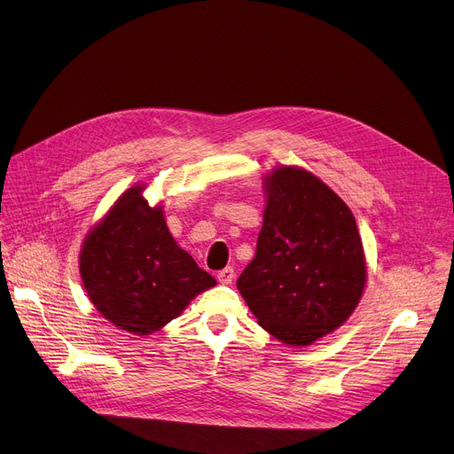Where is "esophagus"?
I'll return each instance as SVG.
<instances>
[{"label": "esophagus", "instance_id": "obj_1", "mask_svg": "<svg viewBox=\"0 0 454 454\" xmlns=\"http://www.w3.org/2000/svg\"><path fill=\"white\" fill-rule=\"evenodd\" d=\"M233 278H235V272H233L231 267H226V269H223V270L217 274V279H219L223 285H230V283L233 281Z\"/></svg>", "mask_w": 454, "mask_h": 454}]
</instances>
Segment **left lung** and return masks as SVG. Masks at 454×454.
<instances>
[{"instance_id": "1", "label": "left lung", "mask_w": 454, "mask_h": 454, "mask_svg": "<svg viewBox=\"0 0 454 454\" xmlns=\"http://www.w3.org/2000/svg\"><path fill=\"white\" fill-rule=\"evenodd\" d=\"M263 193L255 255L237 289L274 339L311 346L339 329L363 298V239L348 204L303 167H276L263 176Z\"/></svg>"}]
</instances>
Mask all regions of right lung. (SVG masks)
I'll return each instance as SVG.
<instances>
[{
	"label": "right lung",
	"instance_id": "right-lung-1",
	"mask_svg": "<svg viewBox=\"0 0 454 454\" xmlns=\"http://www.w3.org/2000/svg\"><path fill=\"white\" fill-rule=\"evenodd\" d=\"M134 184L84 235L79 270L99 315L136 337H147L178 318L217 281L199 269L171 235L163 206Z\"/></svg>",
	"mask_w": 454,
	"mask_h": 454
}]
</instances>
